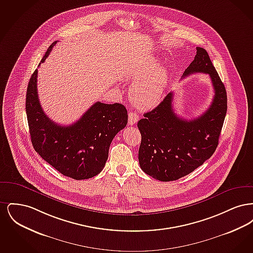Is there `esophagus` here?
<instances>
[{"mask_svg": "<svg viewBox=\"0 0 253 253\" xmlns=\"http://www.w3.org/2000/svg\"><path fill=\"white\" fill-rule=\"evenodd\" d=\"M138 119H139V117L137 116L136 113L130 112L129 115H128V123H129V125H133L134 123H136L137 121H138Z\"/></svg>", "mask_w": 253, "mask_h": 253, "instance_id": "1", "label": "esophagus"}]
</instances>
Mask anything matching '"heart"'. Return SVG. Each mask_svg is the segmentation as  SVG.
Listing matches in <instances>:
<instances>
[{
  "label": "heart",
  "instance_id": "heart-1",
  "mask_svg": "<svg viewBox=\"0 0 253 253\" xmlns=\"http://www.w3.org/2000/svg\"><path fill=\"white\" fill-rule=\"evenodd\" d=\"M131 81L133 84L130 94L134 106L141 110L154 108L168 87V69L159 65L156 58H151L132 70Z\"/></svg>",
  "mask_w": 253,
  "mask_h": 253
}]
</instances>
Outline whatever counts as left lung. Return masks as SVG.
Instances as JSON below:
<instances>
[{"instance_id": "1", "label": "left lung", "mask_w": 253, "mask_h": 253, "mask_svg": "<svg viewBox=\"0 0 253 253\" xmlns=\"http://www.w3.org/2000/svg\"><path fill=\"white\" fill-rule=\"evenodd\" d=\"M194 73L208 74L214 96L200 117L185 120L172 107L173 93L137 123L141 133L138 151L140 168L157 180H177L201 166L216 150L227 114V92L206 49L196 47L194 60L182 78Z\"/></svg>"}]
</instances>
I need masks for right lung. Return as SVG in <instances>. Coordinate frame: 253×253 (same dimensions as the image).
Returning a JSON list of instances; mask_svg holds the SVG:
<instances>
[{"mask_svg":"<svg viewBox=\"0 0 253 253\" xmlns=\"http://www.w3.org/2000/svg\"><path fill=\"white\" fill-rule=\"evenodd\" d=\"M49 46L43 62L55 46ZM38 70L26 91L25 111L32 145L37 153L61 174L76 180L98 174L108 159L110 144L127 122V110L121 103L97 101L69 126L51 121L42 108L37 89Z\"/></svg>","mask_w":253,"mask_h":253,"instance_id":"add662e5","label":"right lung"}]
</instances>
